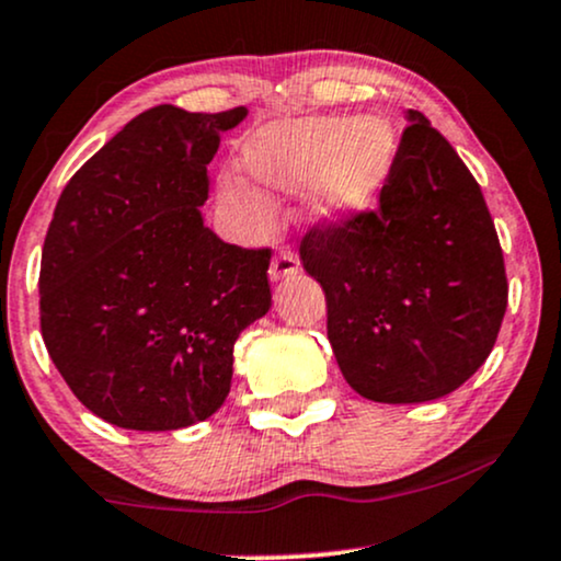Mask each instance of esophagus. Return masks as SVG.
I'll return each instance as SVG.
<instances>
[{
  "label": "esophagus",
  "mask_w": 561,
  "mask_h": 561,
  "mask_svg": "<svg viewBox=\"0 0 561 561\" xmlns=\"http://www.w3.org/2000/svg\"><path fill=\"white\" fill-rule=\"evenodd\" d=\"M296 273H299V260H296L291 249H283V252H278V256L270 262V280L273 283L291 278Z\"/></svg>",
  "instance_id": "obj_1"
}]
</instances>
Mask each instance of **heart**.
<instances>
[{
    "label": "heart",
    "instance_id": "1",
    "mask_svg": "<svg viewBox=\"0 0 561 561\" xmlns=\"http://www.w3.org/2000/svg\"><path fill=\"white\" fill-rule=\"evenodd\" d=\"M393 147L391 125L380 117H301L265 130L249 147L243 168L254 181L278 191L314 181V217L344 220L370 202L391 168ZM222 196L247 199L239 183H226Z\"/></svg>",
    "mask_w": 561,
    "mask_h": 561
}]
</instances>
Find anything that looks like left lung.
I'll return each mask as SVG.
<instances>
[{"instance_id":"obj_1","label":"left lung","mask_w":561,"mask_h":561,"mask_svg":"<svg viewBox=\"0 0 561 561\" xmlns=\"http://www.w3.org/2000/svg\"><path fill=\"white\" fill-rule=\"evenodd\" d=\"M407 121L378 209L299 247L346 383L380 404L457 391L489 359L510 294L478 181L423 112Z\"/></svg>"}]
</instances>
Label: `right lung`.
Wrapping results in <instances>:
<instances>
[{"instance_id":"add662e5","label":"right lung","mask_w":561,"mask_h":561,"mask_svg":"<svg viewBox=\"0 0 561 561\" xmlns=\"http://www.w3.org/2000/svg\"><path fill=\"white\" fill-rule=\"evenodd\" d=\"M247 107L136 115L59 194L42 335L78 401L125 431H178L226 401L233 344L270 309V249L204 226L207 164Z\"/></svg>"}]
</instances>
